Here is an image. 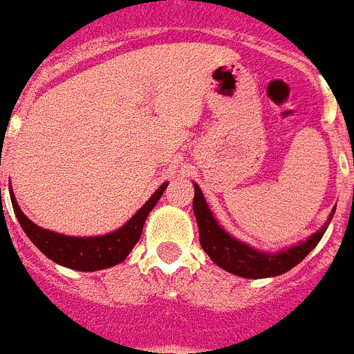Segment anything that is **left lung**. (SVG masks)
Here are the masks:
<instances>
[{
  "mask_svg": "<svg viewBox=\"0 0 354 354\" xmlns=\"http://www.w3.org/2000/svg\"><path fill=\"white\" fill-rule=\"evenodd\" d=\"M192 209H194L196 221L200 228V243L210 259L221 266L223 270L239 275L245 279H264V277H275L281 273H286L293 266L301 263L306 255L313 250L315 246L319 245L322 239L326 228L331 223L335 209L329 216L328 223L320 228L319 232H315L310 239L293 245L286 250H281L277 254H270V252H259L245 245V243L237 241L228 232H225L218 225L216 218L210 212L209 205L205 201L203 192L194 183V200H192Z\"/></svg>",
  "mask_w": 354,
  "mask_h": 354,
  "instance_id": "1",
  "label": "left lung"
}]
</instances>
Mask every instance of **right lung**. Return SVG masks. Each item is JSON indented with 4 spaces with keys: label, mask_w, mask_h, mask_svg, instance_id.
Segmentation results:
<instances>
[{
    "label": "right lung",
    "mask_w": 354,
    "mask_h": 354,
    "mask_svg": "<svg viewBox=\"0 0 354 354\" xmlns=\"http://www.w3.org/2000/svg\"><path fill=\"white\" fill-rule=\"evenodd\" d=\"M165 189H167V183L160 185L158 191L151 196L147 203L124 227H120L115 232L106 234V236L93 237L64 236V234L52 232V230L37 227L35 223H32L25 214L21 212L16 196L12 192V187L10 200L21 228L48 259L61 264V266H66V268L79 270V272H95V270L115 266V264L126 259L129 252L133 250V246L140 239L145 219H147L154 205L158 203Z\"/></svg>",
    "instance_id": "1"
}]
</instances>
